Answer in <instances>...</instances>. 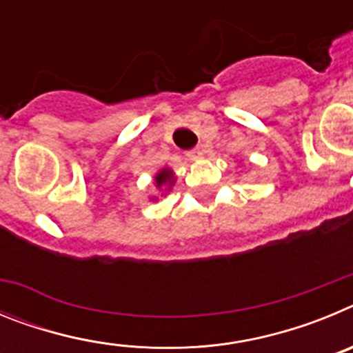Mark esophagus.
<instances>
[{"label": "esophagus", "mask_w": 353, "mask_h": 353, "mask_svg": "<svg viewBox=\"0 0 353 353\" xmlns=\"http://www.w3.org/2000/svg\"><path fill=\"white\" fill-rule=\"evenodd\" d=\"M187 157H189V159H201V157H203V148H201V146H196L194 150L187 152Z\"/></svg>", "instance_id": "obj_1"}]
</instances>
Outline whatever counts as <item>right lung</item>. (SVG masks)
I'll list each match as a JSON object with an SVG mask.
<instances>
[{"label": "right lung", "instance_id": "obj_1", "mask_svg": "<svg viewBox=\"0 0 353 353\" xmlns=\"http://www.w3.org/2000/svg\"><path fill=\"white\" fill-rule=\"evenodd\" d=\"M173 183L174 173L171 170H168V168H164V170H161L155 174V187H157V189H164V187H166L168 191H170L171 187H173Z\"/></svg>", "mask_w": 353, "mask_h": 353}]
</instances>
